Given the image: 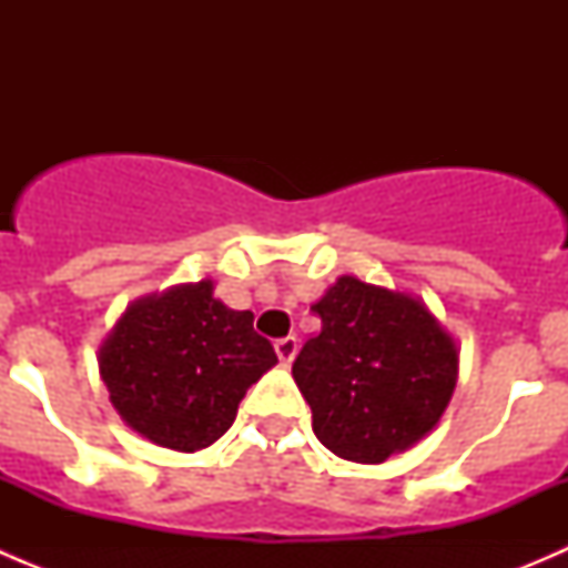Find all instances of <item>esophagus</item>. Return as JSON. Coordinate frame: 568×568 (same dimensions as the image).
Here are the masks:
<instances>
[{
    "instance_id": "esophagus-1",
    "label": "esophagus",
    "mask_w": 568,
    "mask_h": 568,
    "mask_svg": "<svg viewBox=\"0 0 568 568\" xmlns=\"http://www.w3.org/2000/svg\"><path fill=\"white\" fill-rule=\"evenodd\" d=\"M274 352H277L280 363H283V365H288L291 359H294V354H296V337H294V335H288V337H280V341L274 343Z\"/></svg>"
}]
</instances>
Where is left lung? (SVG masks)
Returning <instances> with one entry per match:
<instances>
[{
	"mask_svg": "<svg viewBox=\"0 0 568 568\" xmlns=\"http://www.w3.org/2000/svg\"><path fill=\"white\" fill-rule=\"evenodd\" d=\"M321 332L294 359L318 443L379 464L426 437L456 387L459 352L420 300L341 277L311 307Z\"/></svg>",
	"mask_w": 568,
	"mask_h": 568,
	"instance_id": "left-lung-1",
	"label": "left lung"
}]
</instances>
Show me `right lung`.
<instances>
[{
	"mask_svg": "<svg viewBox=\"0 0 568 568\" xmlns=\"http://www.w3.org/2000/svg\"><path fill=\"white\" fill-rule=\"evenodd\" d=\"M252 318L214 300L211 280L134 302L101 346L109 400L162 448H209L233 426L244 393L277 363Z\"/></svg>",
	"mask_w": 568,
	"mask_h": 568,
	"instance_id": "add662e5",
	"label": "right lung"
}]
</instances>
